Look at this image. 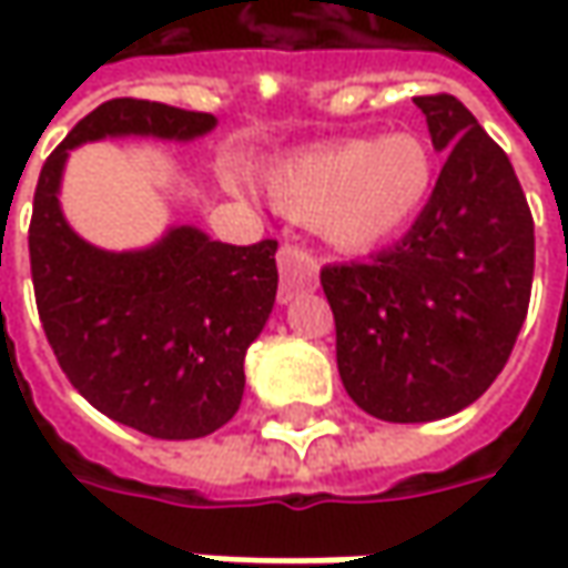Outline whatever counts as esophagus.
<instances>
[{
    "mask_svg": "<svg viewBox=\"0 0 568 568\" xmlns=\"http://www.w3.org/2000/svg\"><path fill=\"white\" fill-rule=\"evenodd\" d=\"M277 272H281V291H277L281 303H291L296 294L313 291L318 281V265L313 252L294 246V243H284L277 250Z\"/></svg>",
    "mask_w": 568,
    "mask_h": 568,
    "instance_id": "obj_1",
    "label": "esophagus"
}]
</instances>
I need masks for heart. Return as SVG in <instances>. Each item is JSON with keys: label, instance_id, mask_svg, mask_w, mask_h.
Wrapping results in <instances>:
<instances>
[{"label": "heart", "instance_id": "b5f03b06", "mask_svg": "<svg viewBox=\"0 0 568 568\" xmlns=\"http://www.w3.org/2000/svg\"><path fill=\"white\" fill-rule=\"evenodd\" d=\"M436 183L429 144L414 132L344 139L268 166L265 195L281 214L316 224L335 250L382 246L417 221Z\"/></svg>", "mask_w": 568, "mask_h": 568}]
</instances>
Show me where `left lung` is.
<instances>
[{"instance_id":"left-lung-1","label":"left lung","mask_w":568,"mask_h":568,"mask_svg":"<svg viewBox=\"0 0 568 568\" xmlns=\"http://www.w3.org/2000/svg\"><path fill=\"white\" fill-rule=\"evenodd\" d=\"M414 103L448 151L429 202L395 246L322 268L341 382L388 424L477 402L513 354L535 277V221L506 151L458 98Z\"/></svg>"}]
</instances>
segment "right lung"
Here are the masks:
<instances>
[{
    "label": "right lung",
    "instance_id": "1",
    "mask_svg": "<svg viewBox=\"0 0 568 568\" xmlns=\"http://www.w3.org/2000/svg\"><path fill=\"white\" fill-rule=\"evenodd\" d=\"M214 125L211 113L106 100L47 158L33 192V296L55 361L100 414L154 439H199L240 410L243 361L277 294V243L230 246L170 227L148 250H98L62 217L59 183L78 144L192 142Z\"/></svg>",
    "mask_w": 568,
    "mask_h": 568
}]
</instances>
